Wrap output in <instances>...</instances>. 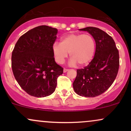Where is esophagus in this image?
Segmentation results:
<instances>
[{"label":"esophagus","instance_id":"esophagus-1","mask_svg":"<svg viewBox=\"0 0 131 131\" xmlns=\"http://www.w3.org/2000/svg\"><path fill=\"white\" fill-rule=\"evenodd\" d=\"M68 70H69L68 69H67V68H64V69H63V72H64V73H66V72L68 71Z\"/></svg>","mask_w":131,"mask_h":131}]
</instances>
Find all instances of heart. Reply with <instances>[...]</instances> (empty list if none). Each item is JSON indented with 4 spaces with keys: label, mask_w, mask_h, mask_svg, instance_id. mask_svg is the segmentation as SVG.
I'll return each instance as SVG.
<instances>
[{
    "label": "heart",
    "mask_w": 131,
    "mask_h": 131,
    "mask_svg": "<svg viewBox=\"0 0 131 131\" xmlns=\"http://www.w3.org/2000/svg\"><path fill=\"white\" fill-rule=\"evenodd\" d=\"M95 47V40L91 34L72 33L63 37L61 43H54L52 52L58 63H63L69 53L71 64L77 62L79 65H84L92 59Z\"/></svg>",
    "instance_id": "obj_1"
}]
</instances>
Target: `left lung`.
Masks as SVG:
<instances>
[{
    "label": "left lung",
    "instance_id": "1",
    "mask_svg": "<svg viewBox=\"0 0 131 131\" xmlns=\"http://www.w3.org/2000/svg\"><path fill=\"white\" fill-rule=\"evenodd\" d=\"M79 30L92 36L96 49L89 64L77 70L73 88L79 95L95 97L105 92L113 83L119 67V51L113 39L102 29L87 27Z\"/></svg>",
    "mask_w": 131,
    "mask_h": 131
}]
</instances>
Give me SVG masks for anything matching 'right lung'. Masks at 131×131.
<instances>
[{"instance_id":"add662e5","label":"right lung","mask_w":131,"mask_h":131,"mask_svg":"<svg viewBox=\"0 0 131 131\" xmlns=\"http://www.w3.org/2000/svg\"><path fill=\"white\" fill-rule=\"evenodd\" d=\"M57 32L56 28L46 25L36 27L22 35L15 46L12 54L13 75L30 95H50L56 88L57 78L63 73L52 52Z\"/></svg>"}]
</instances>
